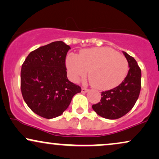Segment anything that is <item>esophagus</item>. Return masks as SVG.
<instances>
[{
  "label": "esophagus",
  "instance_id": "esophagus-1",
  "mask_svg": "<svg viewBox=\"0 0 159 159\" xmlns=\"http://www.w3.org/2000/svg\"><path fill=\"white\" fill-rule=\"evenodd\" d=\"M88 91H89V89H86V88L82 87V89H81V92H82V93H87Z\"/></svg>",
  "mask_w": 159,
  "mask_h": 159
}]
</instances>
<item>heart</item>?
<instances>
[{
  "instance_id": "heart-1",
  "label": "heart",
  "mask_w": 159,
  "mask_h": 159,
  "mask_svg": "<svg viewBox=\"0 0 159 159\" xmlns=\"http://www.w3.org/2000/svg\"><path fill=\"white\" fill-rule=\"evenodd\" d=\"M68 75L74 82L84 78L89 70L91 84L101 90H109L121 84L127 76V58L109 47L83 49L79 55L69 54L66 58Z\"/></svg>"
}]
</instances>
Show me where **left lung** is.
<instances>
[{"mask_svg": "<svg viewBox=\"0 0 159 159\" xmlns=\"http://www.w3.org/2000/svg\"><path fill=\"white\" fill-rule=\"evenodd\" d=\"M129 70L121 84L114 89L101 93V101L93 104V110L107 119H118L133 107L141 90V71L136 61L123 51Z\"/></svg>", "mask_w": 159, "mask_h": 159, "instance_id": "1", "label": "left lung"}]
</instances>
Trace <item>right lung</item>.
Segmentation results:
<instances>
[{"label":"right lung","mask_w":159,"mask_h":159,"mask_svg":"<svg viewBox=\"0 0 159 159\" xmlns=\"http://www.w3.org/2000/svg\"><path fill=\"white\" fill-rule=\"evenodd\" d=\"M70 47L52 42L31 52L20 72V89L27 106L41 117L61 116L81 88L68 80L65 59Z\"/></svg>","instance_id":"1"}]
</instances>
